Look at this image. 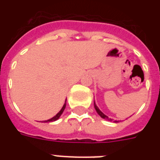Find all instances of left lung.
I'll return each mask as SVG.
<instances>
[{"instance_id": "8db88e82", "label": "left lung", "mask_w": 160, "mask_h": 160, "mask_svg": "<svg viewBox=\"0 0 160 160\" xmlns=\"http://www.w3.org/2000/svg\"><path fill=\"white\" fill-rule=\"evenodd\" d=\"M94 105H95V110H96V112H97V114H99V115H100V116L101 117V118L106 119V120H108V121H112V119H110V118H109V117L107 116V115H105V114H104V113H103V112L101 111V110H100V109H99V107H98L97 105H96V104H95V101H94ZM114 123H118V122H119V121L114 120Z\"/></svg>"}]
</instances>
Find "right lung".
<instances>
[{"mask_svg":"<svg viewBox=\"0 0 160 160\" xmlns=\"http://www.w3.org/2000/svg\"><path fill=\"white\" fill-rule=\"evenodd\" d=\"M65 105H66V100H65V103H64V105H63L62 108H61V109H60V111L58 112L57 114H55V115L54 117H52L51 119H47V120H45V121H43L44 123H46V122H53V121H55V120H57V119H59V118H60V115L62 114V113H63V112H64V110H65Z\"/></svg>","mask_w":160,"mask_h":160,"instance_id":"add662e5","label":"right lung"}]
</instances>
